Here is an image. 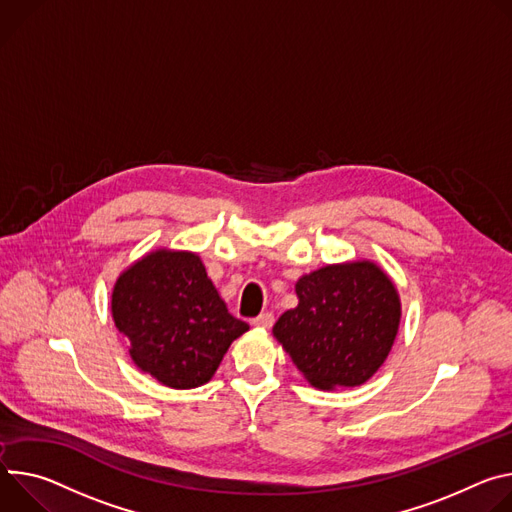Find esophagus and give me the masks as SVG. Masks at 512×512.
<instances>
[{
    "mask_svg": "<svg viewBox=\"0 0 512 512\" xmlns=\"http://www.w3.org/2000/svg\"><path fill=\"white\" fill-rule=\"evenodd\" d=\"M274 323V315L272 313H262L256 319H252V325L258 329H270Z\"/></svg>",
    "mask_w": 512,
    "mask_h": 512,
    "instance_id": "esophagus-1",
    "label": "esophagus"
}]
</instances>
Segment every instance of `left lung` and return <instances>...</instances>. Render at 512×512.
<instances>
[{
    "mask_svg": "<svg viewBox=\"0 0 512 512\" xmlns=\"http://www.w3.org/2000/svg\"><path fill=\"white\" fill-rule=\"evenodd\" d=\"M299 305L278 317L272 335L319 390L360 386L388 358L401 325V297L372 260L327 264L303 274Z\"/></svg>",
    "mask_w": 512,
    "mask_h": 512,
    "instance_id": "1",
    "label": "left lung"
}]
</instances>
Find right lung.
Instances as JSON below:
<instances>
[{
	"label": "right lung",
	"mask_w": 512,
	"mask_h": 512,
	"mask_svg": "<svg viewBox=\"0 0 512 512\" xmlns=\"http://www.w3.org/2000/svg\"><path fill=\"white\" fill-rule=\"evenodd\" d=\"M111 317L132 362L177 390L207 384L227 348L250 327L227 311L201 258L158 248L130 264L111 291Z\"/></svg>",
	"instance_id": "add662e5"
}]
</instances>
